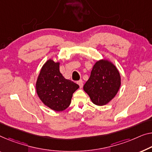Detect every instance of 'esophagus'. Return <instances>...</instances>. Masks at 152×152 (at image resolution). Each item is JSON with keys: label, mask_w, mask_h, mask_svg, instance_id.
<instances>
[{"label": "esophagus", "mask_w": 152, "mask_h": 152, "mask_svg": "<svg viewBox=\"0 0 152 152\" xmlns=\"http://www.w3.org/2000/svg\"><path fill=\"white\" fill-rule=\"evenodd\" d=\"M77 83H78V85H79V87H80V88H82L83 87V81L82 80H78V82H77Z\"/></svg>", "instance_id": "34e87169"}]
</instances>
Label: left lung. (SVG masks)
Instances as JSON below:
<instances>
[{
	"label": "left lung",
	"instance_id": "obj_1",
	"mask_svg": "<svg viewBox=\"0 0 152 152\" xmlns=\"http://www.w3.org/2000/svg\"><path fill=\"white\" fill-rule=\"evenodd\" d=\"M121 86L119 72L109 61H98L93 67L91 75L83 87L94 104H108L118 92Z\"/></svg>",
	"mask_w": 152,
	"mask_h": 152
}]
</instances>
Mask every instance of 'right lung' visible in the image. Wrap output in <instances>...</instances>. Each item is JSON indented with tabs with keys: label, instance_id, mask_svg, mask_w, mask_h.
<instances>
[{
	"label": "right lung",
	"instance_id": "1",
	"mask_svg": "<svg viewBox=\"0 0 152 152\" xmlns=\"http://www.w3.org/2000/svg\"><path fill=\"white\" fill-rule=\"evenodd\" d=\"M59 62L49 59L41 69L36 83V91L48 107L62 111L68 107L72 95L79 88L73 81L65 79L59 71Z\"/></svg>",
	"mask_w": 152,
	"mask_h": 152
}]
</instances>
